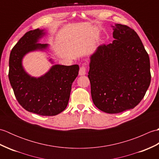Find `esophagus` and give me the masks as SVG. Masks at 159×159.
I'll return each instance as SVG.
<instances>
[{
  "label": "esophagus",
  "instance_id": "esophagus-1",
  "mask_svg": "<svg viewBox=\"0 0 159 159\" xmlns=\"http://www.w3.org/2000/svg\"><path fill=\"white\" fill-rule=\"evenodd\" d=\"M87 72V67L86 66H83L80 67L79 70V75L80 76H83L85 75Z\"/></svg>",
  "mask_w": 159,
  "mask_h": 159
}]
</instances>
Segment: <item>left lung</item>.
<instances>
[{
    "label": "left lung",
    "mask_w": 159,
    "mask_h": 159,
    "mask_svg": "<svg viewBox=\"0 0 159 159\" xmlns=\"http://www.w3.org/2000/svg\"><path fill=\"white\" fill-rule=\"evenodd\" d=\"M113 30L115 40L91 56L88 72L93 104L111 114L135 107L151 80L149 55L137 33L121 24Z\"/></svg>",
    "instance_id": "1"
}]
</instances>
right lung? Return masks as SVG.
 Returning a JSON list of instances; mask_svg holds the SVG:
<instances>
[{
	"mask_svg": "<svg viewBox=\"0 0 159 159\" xmlns=\"http://www.w3.org/2000/svg\"><path fill=\"white\" fill-rule=\"evenodd\" d=\"M43 35V30L37 29L20 39L10 53L8 76L16 99L24 109L39 116H53L66 109L79 67L55 65L38 79L26 74L22 66V57L30 51L48 46L37 43Z\"/></svg>",
	"mask_w": 159,
	"mask_h": 159,
	"instance_id": "1",
	"label": "right lung"
}]
</instances>
